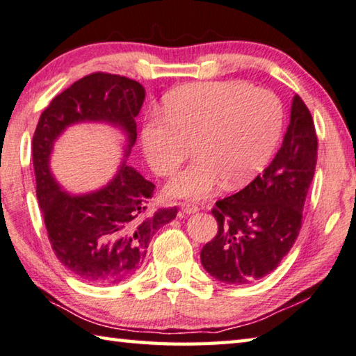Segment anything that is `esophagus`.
Segmentation results:
<instances>
[{
	"label": "esophagus",
	"instance_id": "esophagus-1",
	"mask_svg": "<svg viewBox=\"0 0 356 356\" xmlns=\"http://www.w3.org/2000/svg\"><path fill=\"white\" fill-rule=\"evenodd\" d=\"M180 211H182V215L188 216V215H193V213L199 211V209L193 204H182V205H180Z\"/></svg>",
	"mask_w": 356,
	"mask_h": 356
}]
</instances>
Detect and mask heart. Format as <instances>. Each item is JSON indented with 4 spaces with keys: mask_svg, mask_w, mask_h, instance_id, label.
Instances as JSON below:
<instances>
[{
    "mask_svg": "<svg viewBox=\"0 0 356 356\" xmlns=\"http://www.w3.org/2000/svg\"><path fill=\"white\" fill-rule=\"evenodd\" d=\"M283 108L274 93L240 82H197L165 98L163 116L141 131L145 156L159 176H171L191 152L196 159L166 186L168 196L200 200L225 180L240 186L268 163L279 143Z\"/></svg>",
    "mask_w": 356,
    "mask_h": 356,
    "instance_id": "1",
    "label": "heart"
}]
</instances>
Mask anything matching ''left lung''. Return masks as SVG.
<instances>
[{
  "instance_id": "left-lung-1",
  "label": "left lung",
  "mask_w": 356,
  "mask_h": 356,
  "mask_svg": "<svg viewBox=\"0 0 356 356\" xmlns=\"http://www.w3.org/2000/svg\"><path fill=\"white\" fill-rule=\"evenodd\" d=\"M316 159L312 113L296 95L282 147L270 165L213 209L218 234L200 250L207 273L227 285H248L279 266L299 235Z\"/></svg>"
}]
</instances>
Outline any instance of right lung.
Segmentation results:
<instances>
[{"instance_id":"add662e5","label":"right lung","mask_w":356,"mask_h":356,"mask_svg":"<svg viewBox=\"0 0 356 356\" xmlns=\"http://www.w3.org/2000/svg\"><path fill=\"white\" fill-rule=\"evenodd\" d=\"M145 96V87L124 76H86L51 101L32 138L37 199L51 248L83 282L115 285L131 279L143 264L154 234L177 215L176 207L147 215L154 184L126 165L137 141L135 118ZM83 122L116 128L123 135V159L106 186L74 195L56 182L50 156L60 135Z\"/></svg>"}]
</instances>
